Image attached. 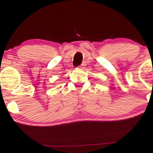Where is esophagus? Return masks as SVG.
Here are the masks:
<instances>
[{
	"instance_id": "obj_1",
	"label": "esophagus",
	"mask_w": 153,
	"mask_h": 153,
	"mask_svg": "<svg viewBox=\"0 0 153 153\" xmlns=\"http://www.w3.org/2000/svg\"><path fill=\"white\" fill-rule=\"evenodd\" d=\"M85 65L84 63H82V65H80V66L79 67V68H80V69H83V68L85 66Z\"/></svg>"
}]
</instances>
